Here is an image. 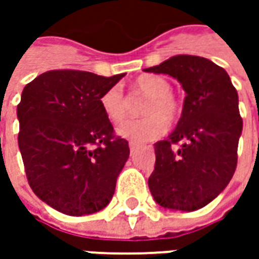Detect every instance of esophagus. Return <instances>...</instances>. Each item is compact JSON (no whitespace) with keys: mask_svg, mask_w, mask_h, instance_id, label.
<instances>
[{"mask_svg":"<svg viewBox=\"0 0 259 259\" xmlns=\"http://www.w3.org/2000/svg\"><path fill=\"white\" fill-rule=\"evenodd\" d=\"M137 148H138V144H135V143H130V151H131V153H134Z\"/></svg>","mask_w":259,"mask_h":259,"instance_id":"34e87169","label":"esophagus"}]
</instances>
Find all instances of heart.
Returning <instances> with one entry per match:
<instances>
[{
	"instance_id": "1",
	"label": "heart",
	"mask_w": 259,
	"mask_h": 259,
	"mask_svg": "<svg viewBox=\"0 0 259 259\" xmlns=\"http://www.w3.org/2000/svg\"><path fill=\"white\" fill-rule=\"evenodd\" d=\"M131 94L147 98L141 108V119L125 121L116 128V134L131 143L153 141L167 133L169 125H174L182 116V104L171 94V83L164 76L145 73L131 83ZM101 109L111 122H121L128 114V99L121 88L112 86L101 95Z\"/></svg>"
}]
</instances>
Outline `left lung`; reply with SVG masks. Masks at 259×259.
I'll list each match as a JSON object with an SVG mask.
<instances>
[{
    "label": "left lung",
    "mask_w": 259,
    "mask_h": 259,
    "mask_svg": "<svg viewBox=\"0 0 259 259\" xmlns=\"http://www.w3.org/2000/svg\"><path fill=\"white\" fill-rule=\"evenodd\" d=\"M145 70L170 75L186 92L177 126L154 144L150 192L165 209L193 212L210 203L235 173L242 134L238 92L224 67L199 56H173Z\"/></svg>",
    "instance_id": "obj_1"
}]
</instances>
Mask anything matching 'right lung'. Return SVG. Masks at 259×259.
Segmentation results:
<instances>
[{
    "instance_id": "right-lung-1",
    "label": "right lung",
    "mask_w": 259,
    "mask_h": 259,
    "mask_svg": "<svg viewBox=\"0 0 259 259\" xmlns=\"http://www.w3.org/2000/svg\"><path fill=\"white\" fill-rule=\"evenodd\" d=\"M125 73L50 70L27 83L17 106L18 147L38 199L70 216L102 210L130 157L99 99Z\"/></svg>"
}]
</instances>
